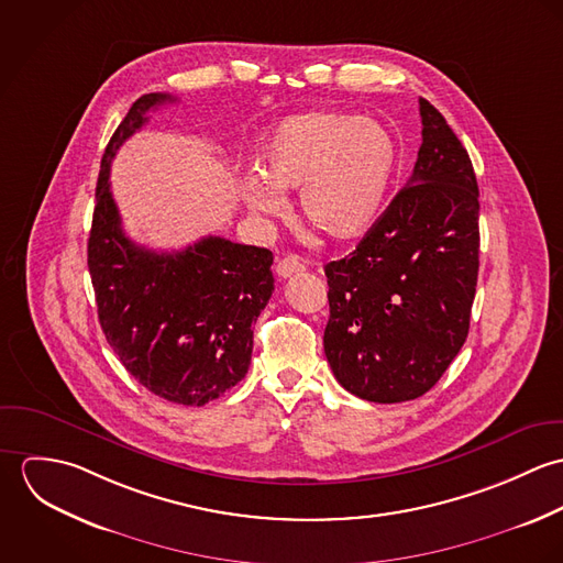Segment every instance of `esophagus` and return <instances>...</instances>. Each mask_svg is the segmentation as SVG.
Wrapping results in <instances>:
<instances>
[{"mask_svg": "<svg viewBox=\"0 0 563 563\" xmlns=\"http://www.w3.org/2000/svg\"><path fill=\"white\" fill-rule=\"evenodd\" d=\"M303 271H306V262H303L299 255H286V257H282V260L277 262V266H275V273H277V277H282V279H288V277L299 275V273H303Z\"/></svg>", "mask_w": 563, "mask_h": 563, "instance_id": "esophagus-1", "label": "esophagus"}]
</instances>
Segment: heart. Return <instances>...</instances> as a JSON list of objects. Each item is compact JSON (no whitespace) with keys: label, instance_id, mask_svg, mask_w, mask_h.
Segmentation results:
<instances>
[{"label":"heart","instance_id":"b5f03b06","mask_svg":"<svg viewBox=\"0 0 563 563\" xmlns=\"http://www.w3.org/2000/svg\"><path fill=\"white\" fill-rule=\"evenodd\" d=\"M401 150L384 123L340 110L286 117L262 141L260 175L242 181L246 208L262 217L286 210L299 190L303 219L333 241L366 234L384 212Z\"/></svg>","mask_w":563,"mask_h":563}]
</instances>
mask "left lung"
<instances>
[{"label": "left lung", "instance_id": "obj_1", "mask_svg": "<svg viewBox=\"0 0 563 563\" xmlns=\"http://www.w3.org/2000/svg\"><path fill=\"white\" fill-rule=\"evenodd\" d=\"M411 179L357 249L324 266V355L338 384L373 402L429 393L466 342L479 275V186L446 119L418 99Z\"/></svg>", "mask_w": 563, "mask_h": 563}]
</instances>
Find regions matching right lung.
<instances>
[{"mask_svg": "<svg viewBox=\"0 0 563 563\" xmlns=\"http://www.w3.org/2000/svg\"><path fill=\"white\" fill-rule=\"evenodd\" d=\"M166 101L175 97L136 99L103 152L88 271L101 329L128 373L161 399L199 407L232 390L249 371L253 322L275 290L273 253L221 236L152 251L125 236L110 164L147 123V112Z\"/></svg>", "mask_w": 563, "mask_h": 563, "instance_id": "add662e5", "label": "right lung"}]
</instances>
